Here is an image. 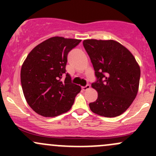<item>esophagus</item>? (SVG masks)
<instances>
[{"instance_id":"obj_1","label":"esophagus","mask_w":156,"mask_h":156,"mask_svg":"<svg viewBox=\"0 0 156 156\" xmlns=\"http://www.w3.org/2000/svg\"><path fill=\"white\" fill-rule=\"evenodd\" d=\"M90 84H87V85L84 86V87H82L81 88H82L83 90H87L90 89Z\"/></svg>"}]
</instances>
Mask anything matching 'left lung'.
Wrapping results in <instances>:
<instances>
[{
    "instance_id": "8db88e82",
    "label": "left lung",
    "mask_w": 156,
    "mask_h": 156,
    "mask_svg": "<svg viewBox=\"0 0 156 156\" xmlns=\"http://www.w3.org/2000/svg\"><path fill=\"white\" fill-rule=\"evenodd\" d=\"M83 45L95 71L97 81L91 87L98 93L89 103L93 112L112 118L125 112L133 103L139 88L140 69L126 48L113 40L88 39Z\"/></svg>"
}]
</instances>
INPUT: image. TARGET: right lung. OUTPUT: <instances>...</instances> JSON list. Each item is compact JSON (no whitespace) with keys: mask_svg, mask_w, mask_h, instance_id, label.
Masks as SVG:
<instances>
[{"mask_svg":"<svg viewBox=\"0 0 156 156\" xmlns=\"http://www.w3.org/2000/svg\"><path fill=\"white\" fill-rule=\"evenodd\" d=\"M81 40L53 37L35 47L21 69V84L29 106L44 117L68 112L81 87L66 73L67 55ZM66 75L65 80L62 78Z\"/></svg>","mask_w":156,"mask_h":156,"instance_id":"obj_1","label":"right lung"}]
</instances>
